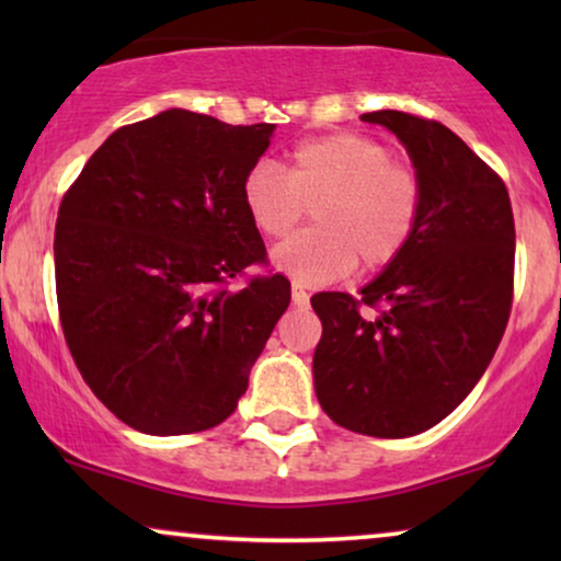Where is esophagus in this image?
Returning <instances> with one entry per match:
<instances>
[{
    "label": "esophagus",
    "instance_id": "34e87169",
    "mask_svg": "<svg viewBox=\"0 0 561 561\" xmlns=\"http://www.w3.org/2000/svg\"><path fill=\"white\" fill-rule=\"evenodd\" d=\"M290 298H294V306H309V290L296 280L290 283Z\"/></svg>",
    "mask_w": 561,
    "mask_h": 561
}]
</instances>
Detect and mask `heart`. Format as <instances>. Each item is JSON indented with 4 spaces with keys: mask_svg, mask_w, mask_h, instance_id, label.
<instances>
[{
    "mask_svg": "<svg viewBox=\"0 0 561 561\" xmlns=\"http://www.w3.org/2000/svg\"><path fill=\"white\" fill-rule=\"evenodd\" d=\"M242 204L265 237L280 240L313 206V229L273 250V265L301 286L340 280L355 263L382 271L419 232L424 186L411 165L370 137L334 133L298 142L288 171L255 163Z\"/></svg>",
    "mask_w": 561,
    "mask_h": 561,
    "instance_id": "b5f03b06",
    "label": "heart"
}]
</instances>
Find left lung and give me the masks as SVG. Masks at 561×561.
<instances>
[{
	"mask_svg": "<svg viewBox=\"0 0 561 561\" xmlns=\"http://www.w3.org/2000/svg\"><path fill=\"white\" fill-rule=\"evenodd\" d=\"M363 119L405 145L424 211L413 242L359 298H311L313 386L334 424L401 439L449 416L493 359L511 317L516 227L501 175L442 122L396 110Z\"/></svg>",
	"mask_w": 561,
	"mask_h": 561,
	"instance_id": "1",
	"label": "left lung"
}]
</instances>
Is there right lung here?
<instances>
[{
    "label": "right lung",
    "mask_w": 561,
    "mask_h": 561,
    "mask_svg": "<svg viewBox=\"0 0 561 561\" xmlns=\"http://www.w3.org/2000/svg\"><path fill=\"white\" fill-rule=\"evenodd\" d=\"M273 129L160 112L106 137L60 202L66 344L99 401L137 432L194 434L232 416L288 309L280 273L229 288L267 263L242 181Z\"/></svg>",
    "instance_id": "obj_1"
}]
</instances>
